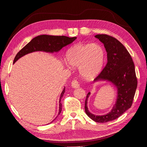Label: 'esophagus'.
<instances>
[{
	"mask_svg": "<svg viewBox=\"0 0 147 147\" xmlns=\"http://www.w3.org/2000/svg\"><path fill=\"white\" fill-rule=\"evenodd\" d=\"M71 86H72V87L73 88H78L80 87V84L78 82L77 80H73L72 82V83H71Z\"/></svg>",
	"mask_w": 147,
	"mask_h": 147,
	"instance_id": "esophagus-1",
	"label": "esophagus"
}]
</instances>
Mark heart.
<instances>
[{
  "label": "heart",
  "instance_id": "heart-1",
  "mask_svg": "<svg viewBox=\"0 0 147 147\" xmlns=\"http://www.w3.org/2000/svg\"><path fill=\"white\" fill-rule=\"evenodd\" d=\"M104 51L97 43H77L67 51L65 59L69 65L78 67L81 76L91 80L98 75L103 67Z\"/></svg>",
  "mask_w": 147,
  "mask_h": 147
}]
</instances>
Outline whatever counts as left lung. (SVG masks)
<instances>
[{"label": "left lung", "instance_id": "8db88e82", "mask_svg": "<svg viewBox=\"0 0 147 147\" xmlns=\"http://www.w3.org/2000/svg\"><path fill=\"white\" fill-rule=\"evenodd\" d=\"M95 37L104 44L107 53V63L94 82H107L117 89L115 104L110 112L105 115L91 113L88 108L89 92L85 100V112L93 121L106 123L118 118L129 109L137 86L134 62L129 53L117 39L108 35L97 34Z\"/></svg>", "mask_w": 147, "mask_h": 147}]
</instances>
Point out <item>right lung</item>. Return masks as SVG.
I'll use <instances>...</instances> for the list:
<instances>
[{
  "mask_svg": "<svg viewBox=\"0 0 147 147\" xmlns=\"http://www.w3.org/2000/svg\"><path fill=\"white\" fill-rule=\"evenodd\" d=\"M77 37H68L66 36H55V35H40L34 38L31 41L28 43L24 48L17 53L13 63H15L21 57L35 51H43L45 53H57L59 52L63 47L72 43L76 40ZM65 92V87L62 91L59 102V112L57 116L50 123L57 118L60 115L62 111V104L61 102V98L63 97Z\"/></svg>",
  "mask_w": 147,
  "mask_h": 147,
  "instance_id": "add662e5",
  "label": "right lung"
}]
</instances>
